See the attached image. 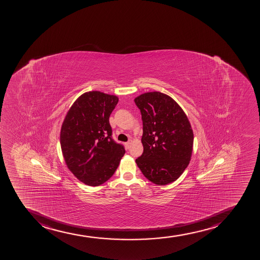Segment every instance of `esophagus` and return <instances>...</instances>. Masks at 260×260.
<instances>
[{
    "label": "esophagus",
    "instance_id": "34e87169",
    "mask_svg": "<svg viewBox=\"0 0 260 260\" xmlns=\"http://www.w3.org/2000/svg\"><path fill=\"white\" fill-rule=\"evenodd\" d=\"M131 144H132L131 140H128V141H127V142H126V144H125V145H126V149H129V148H130V146H131Z\"/></svg>",
    "mask_w": 260,
    "mask_h": 260
}]
</instances>
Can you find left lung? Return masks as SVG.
<instances>
[{
	"mask_svg": "<svg viewBox=\"0 0 260 260\" xmlns=\"http://www.w3.org/2000/svg\"><path fill=\"white\" fill-rule=\"evenodd\" d=\"M143 121L142 155L136 164L149 181L164 186L176 181L188 166L193 133L186 114L164 93H145L134 99Z\"/></svg>",
	"mask_w": 260,
	"mask_h": 260,
	"instance_id": "left-lung-1",
	"label": "left lung"
}]
</instances>
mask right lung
Here are the masks:
<instances>
[{"mask_svg":"<svg viewBox=\"0 0 260 260\" xmlns=\"http://www.w3.org/2000/svg\"><path fill=\"white\" fill-rule=\"evenodd\" d=\"M117 104V96L89 91L74 102L63 121V156L70 171L88 186L106 182L126 152L124 145L113 139L110 124Z\"/></svg>","mask_w":260,"mask_h":260,"instance_id":"add662e5","label":"right lung"}]
</instances>
